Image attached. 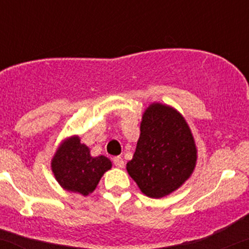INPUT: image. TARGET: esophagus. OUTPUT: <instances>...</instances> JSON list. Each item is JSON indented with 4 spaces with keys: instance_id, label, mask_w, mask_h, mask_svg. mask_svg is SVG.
<instances>
[{
    "instance_id": "obj_1",
    "label": "esophagus",
    "mask_w": 249,
    "mask_h": 249,
    "mask_svg": "<svg viewBox=\"0 0 249 249\" xmlns=\"http://www.w3.org/2000/svg\"><path fill=\"white\" fill-rule=\"evenodd\" d=\"M113 164L117 166V168H123L124 166V160H123L122 157L117 156V157H113Z\"/></svg>"
}]
</instances>
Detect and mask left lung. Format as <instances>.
<instances>
[{
  "instance_id": "left-lung-1",
  "label": "left lung",
  "mask_w": 249,
  "mask_h": 249,
  "mask_svg": "<svg viewBox=\"0 0 249 249\" xmlns=\"http://www.w3.org/2000/svg\"><path fill=\"white\" fill-rule=\"evenodd\" d=\"M197 150L189 125L171 106L154 103L144 111L141 135L126 170L146 196L177 190L195 169Z\"/></svg>"
}]
</instances>
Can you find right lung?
Masks as SVG:
<instances>
[{
	"instance_id": "obj_1",
	"label": "right lung",
	"mask_w": 249,
	"mask_h": 249,
	"mask_svg": "<svg viewBox=\"0 0 249 249\" xmlns=\"http://www.w3.org/2000/svg\"><path fill=\"white\" fill-rule=\"evenodd\" d=\"M111 160L105 156L92 157L89 146L80 143L78 136L65 139L52 160V171L65 190L87 196L104 174L110 170Z\"/></svg>"
}]
</instances>
